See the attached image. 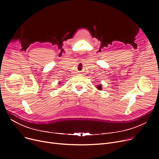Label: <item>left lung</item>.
<instances>
[{
  "label": "left lung",
  "mask_w": 159,
  "mask_h": 159,
  "mask_svg": "<svg viewBox=\"0 0 159 159\" xmlns=\"http://www.w3.org/2000/svg\"><path fill=\"white\" fill-rule=\"evenodd\" d=\"M97 89H98V90H102V84H101L97 85Z\"/></svg>",
  "instance_id": "8db88e82"
}]
</instances>
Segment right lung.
<instances>
[{
    "instance_id": "obj_1",
    "label": "right lung",
    "mask_w": 159,
    "mask_h": 159,
    "mask_svg": "<svg viewBox=\"0 0 159 159\" xmlns=\"http://www.w3.org/2000/svg\"><path fill=\"white\" fill-rule=\"evenodd\" d=\"M59 84H61V83H59Z\"/></svg>"
}]
</instances>
